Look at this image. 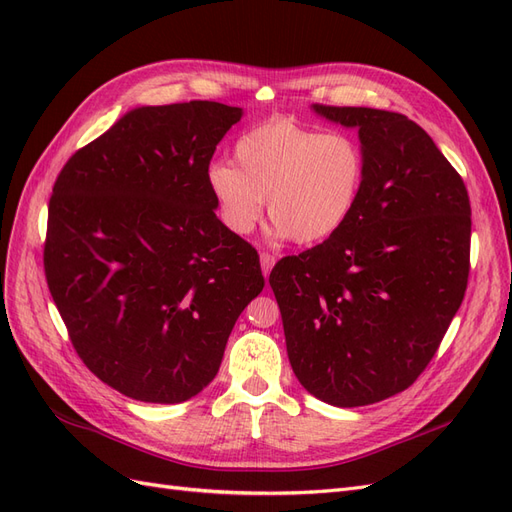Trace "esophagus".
Listing matches in <instances>:
<instances>
[{
    "mask_svg": "<svg viewBox=\"0 0 512 512\" xmlns=\"http://www.w3.org/2000/svg\"><path fill=\"white\" fill-rule=\"evenodd\" d=\"M273 265H275V256L269 254V252H262L260 254V267H262V273H265V277L271 273Z\"/></svg>",
    "mask_w": 512,
    "mask_h": 512,
    "instance_id": "esophagus-1",
    "label": "esophagus"
}]
</instances>
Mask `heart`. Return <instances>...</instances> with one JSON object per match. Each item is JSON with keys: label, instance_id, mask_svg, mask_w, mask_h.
Returning a JSON list of instances; mask_svg holds the SVG:
<instances>
[{"label": "heart", "instance_id": "heart-1", "mask_svg": "<svg viewBox=\"0 0 512 512\" xmlns=\"http://www.w3.org/2000/svg\"><path fill=\"white\" fill-rule=\"evenodd\" d=\"M235 160L237 166L211 162L207 183L224 224L237 235L254 230L267 198L275 237L303 245L327 241L350 220L365 183V151L352 134L286 117L241 134Z\"/></svg>", "mask_w": 512, "mask_h": 512}]
</instances>
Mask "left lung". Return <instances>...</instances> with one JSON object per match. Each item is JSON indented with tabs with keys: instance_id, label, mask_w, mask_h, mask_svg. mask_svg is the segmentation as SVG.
I'll return each instance as SVG.
<instances>
[{
	"instance_id": "obj_1",
	"label": "left lung",
	"mask_w": 512,
	"mask_h": 512,
	"mask_svg": "<svg viewBox=\"0 0 512 512\" xmlns=\"http://www.w3.org/2000/svg\"><path fill=\"white\" fill-rule=\"evenodd\" d=\"M359 130L365 183L333 237L286 256L269 284L294 376L339 408L393 397L423 374L470 273L466 183L406 115L314 104Z\"/></svg>"
}]
</instances>
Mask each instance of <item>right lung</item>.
Wrapping results in <instances>:
<instances>
[{
	"label": "right lung",
	"instance_id": "right-lung-1",
	"mask_svg": "<svg viewBox=\"0 0 512 512\" xmlns=\"http://www.w3.org/2000/svg\"><path fill=\"white\" fill-rule=\"evenodd\" d=\"M241 115L209 100L134 108L55 179L46 284L76 354L126 397L198 395L265 288L258 252L218 220L207 183Z\"/></svg>",
	"mask_w": 512,
	"mask_h": 512
}]
</instances>
